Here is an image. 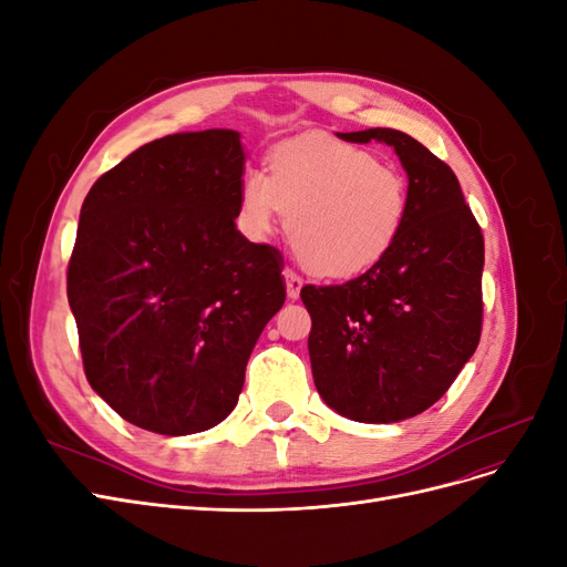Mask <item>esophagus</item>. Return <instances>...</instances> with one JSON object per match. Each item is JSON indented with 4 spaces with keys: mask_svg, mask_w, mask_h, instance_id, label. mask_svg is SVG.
<instances>
[{
    "mask_svg": "<svg viewBox=\"0 0 567 567\" xmlns=\"http://www.w3.org/2000/svg\"><path fill=\"white\" fill-rule=\"evenodd\" d=\"M284 279H286V293L290 300H298L300 298V288H302V277H298V274L293 269H284Z\"/></svg>",
    "mask_w": 567,
    "mask_h": 567,
    "instance_id": "obj_1",
    "label": "esophagus"
}]
</instances>
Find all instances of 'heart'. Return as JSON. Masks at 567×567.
<instances>
[{
    "label": "heart",
    "instance_id": "heart-1",
    "mask_svg": "<svg viewBox=\"0 0 567 567\" xmlns=\"http://www.w3.org/2000/svg\"><path fill=\"white\" fill-rule=\"evenodd\" d=\"M290 215L296 260L323 279H352L398 244L409 215V182L371 151L331 140L279 146L269 175L248 169L241 182L246 227L269 234Z\"/></svg>",
    "mask_w": 567,
    "mask_h": 567
}]
</instances>
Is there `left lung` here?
<instances>
[{
	"instance_id": "obj_1",
	"label": "left lung",
	"mask_w": 567,
	"mask_h": 567,
	"mask_svg": "<svg viewBox=\"0 0 567 567\" xmlns=\"http://www.w3.org/2000/svg\"><path fill=\"white\" fill-rule=\"evenodd\" d=\"M338 136L394 148L409 215L398 244L362 277L300 290L312 317V375L338 414L398 423L433 406L477 348L485 238L452 167L414 136L388 127Z\"/></svg>"
}]
</instances>
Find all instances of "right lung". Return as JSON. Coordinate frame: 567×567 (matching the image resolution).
<instances>
[{"label": "right lung", "instance_id": "obj_1", "mask_svg": "<svg viewBox=\"0 0 567 567\" xmlns=\"http://www.w3.org/2000/svg\"><path fill=\"white\" fill-rule=\"evenodd\" d=\"M244 148L234 130L144 144L82 203L68 302L84 375L125 421L192 435L225 421L281 310V252L236 229Z\"/></svg>", "mask_w": 567, "mask_h": 567}]
</instances>
